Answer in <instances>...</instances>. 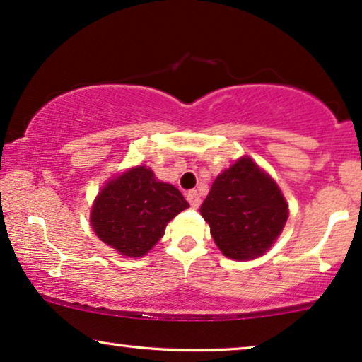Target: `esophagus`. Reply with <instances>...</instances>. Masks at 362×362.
Wrapping results in <instances>:
<instances>
[{"label": "esophagus", "instance_id": "34e87169", "mask_svg": "<svg viewBox=\"0 0 362 362\" xmlns=\"http://www.w3.org/2000/svg\"><path fill=\"white\" fill-rule=\"evenodd\" d=\"M187 200H189L192 209H199L200 204H202V199H200L199 192H197V190L189 192V194H187Z\"/></svg>", "mask_w": 362, "mask_h": 362}]
</instances>
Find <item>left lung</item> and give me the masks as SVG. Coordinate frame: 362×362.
I'll return each mask as SVG.
<instances>
[{"label":"left lung","instance_id":"8db88e82","mask_svg":"<svg viewBox=\"0 0 362 362\" xmlns=\"http://www.w3.org/2000/svg\"><path fill=\"white\" fill-rule=\"evenodd\" d=\"M200 214L221 253L243 262L268 252L286 223L288 204L276 182L243 157L215 178Z\"/></svg>","mask_w":362,"mask_h":362}]
</instances>
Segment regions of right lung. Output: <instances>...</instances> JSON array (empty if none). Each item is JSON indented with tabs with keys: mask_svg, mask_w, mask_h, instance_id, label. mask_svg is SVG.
Masks as SVG:
<instances>
[{
	"mask_svg": "<svg viewBox=\"0 0 362 362\" xmlns=\"http://www.w3.org/2000/svg\"><path fill=\"white\" fill-rule=\"evenodd\" d=\"M185 209L189 204L175 187L158 182L151 168L139 165L105 184L94 200L90 225L117 253L141 258Z\"/></svg>",
	"mask_w": 362,
	"mask_h": 362,
	"instance_id": "obj_1",
	"label": "right lung"
}]
</instances>
